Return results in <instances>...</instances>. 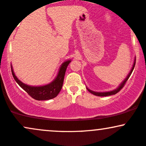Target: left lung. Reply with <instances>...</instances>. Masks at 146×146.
I'll use <instances>...</instances> for the list:
<instances>
[{"label": "left lung", "instance_id": "8db88e82", "mask_svg": "<svg viewBox=\"0 0 146 146\" xmlns=\"http://www.w3.org/2000/svg\"><path fill=\"white\" fill-rule=\"evenodd\" d=\"M135 63H136V58H135V61H134V63H133V65H132V67L131 68V70H130V73H129V74L128 75V76L126 77V78L124 80H123V82H122L121 84L119 85V86H118V88H117L116 89L113 90H111V91H108V92H95V91H93V90H90L89 88H86L87 90H88V92H90V93H92V94L96 95V96H100V97H104V96H109V95H115L116 93H118L119 91L122 88H123V86L125 85V82H127V80H128V78H130V75H131L132 71H133L134 68H135Z\"/></svg>", "mask_w": 146, "mask_h": 146}]
</instances>
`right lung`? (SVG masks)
<instances>
[{"mask_svg": "<svg viewBox=\"0 0 146 146\" xmlns=\"http://www.w3.org/2000/svg\"><path fill=\"white\" fill-rule=\"evenodd\" d=\"M71 62V60H66V62L62 64L58 75H57L55 80L52 82L46 85H44V86H31L23 83L16 76L14 70H13L12 66L11 65V73H12L13 77H14L16 82L18 83V84L23 90H25L31 98L34 99V100H38V101L48 100L56 98L57 95H58V93H60V90H61L66 68H67L68 64Z\"/></svg>", "mask_w": 146, "mask_h": 146, "instance_id": "1", "label": "right lung"}]
</instances>
